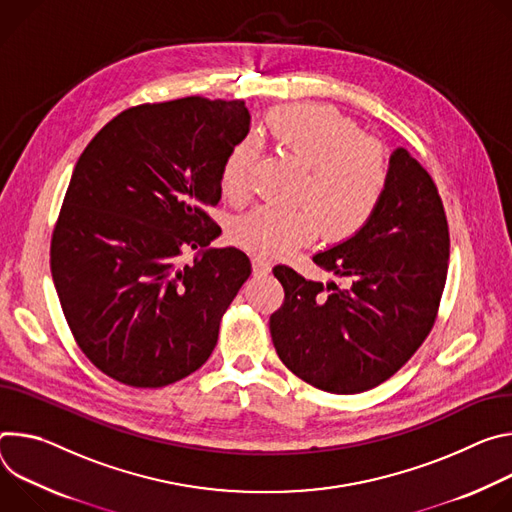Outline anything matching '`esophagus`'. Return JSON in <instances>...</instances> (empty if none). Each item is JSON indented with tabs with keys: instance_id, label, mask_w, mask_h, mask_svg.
<instances>
[{
	"instance_id": "1",
	"label": "esophagus",
	"mask_w": 512,
	"mask_h": 512,
	"mask_svg": "<svg viewBox=\"0 0 512 512\" xmlns=\"http://www.w3.org/2000/svg\"><path fill=\"white\" fill-rule=\"evenodd\" d=\"M270 262L268 260H264V258H252V270H254V274L256 276H264V274H268L270 272Z\"/></svg>"
}]
</instances>
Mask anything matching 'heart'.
<instances>
[{"instance_id":"b5f03b06","label":"heart","mask_w":512,"mask_h":512,"mask_svg":"<svg viewBox=\"0 0 512 512\" xmlns=\"http://www.w3.org/2000/svg\"><path fill=\"white\" fill-rule=\"evenodd\" d=\"M266 132L278 154L303 168L293 211L258 205L232 221L230 236L240 248L264 256H289L315 242L323 230L327 242L358 234L378 209L388 162L382 146L362 136L360 126L333 107L289 105L266 116ZM260 158L254 138L227 152L219 187L225 199L244 203Z\"/></svg>"}]
</instances>
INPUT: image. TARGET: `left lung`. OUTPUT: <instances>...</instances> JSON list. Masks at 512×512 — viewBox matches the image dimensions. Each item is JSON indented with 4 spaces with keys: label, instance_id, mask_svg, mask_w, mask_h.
Returning <instances> with one entry per match:
<instances>
[{
    "label": "left lung",
    "instance_id": "8db88e82",
    "mask_svg": "<svg viewBox=\"0 0 512 512\" xmlns=\"http://www.w3.org/2000/svg\"><path fill=\"white\" fill-rule=\"evenodd\" d=\"M313 260L350 285L325 287L289 266H274L285 289V303L270 315L274 350L295 376L319 390H370L411 360L437 319L449 230L431 175L405 148H396L370 221Z\"/></svg>",
    "mask_w": 512,
    "mask_h": 512
}]
</instances>
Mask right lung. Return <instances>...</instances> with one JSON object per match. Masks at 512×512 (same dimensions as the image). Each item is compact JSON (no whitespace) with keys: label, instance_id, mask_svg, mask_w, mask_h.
I'll return each mask as SVG.
<instances>
[{"label":"right lung","instance_id":"1","mask_svg":"<svg viewBox=\"0 0 512 512\" xmlns=\"http://www.w3.org/2000/svg\"><path fill=\"white\" fill-rule=\"evenodd\" d=\"M250 130L244 101L142 103L79 156L50 240V272L81 352L109 378L160 388L211 356L252 268L207 248L221 164ZM199 249L191 265L182 252Z\"/></svg>","mask_w":512,"mask_h":512}]
</instances>
